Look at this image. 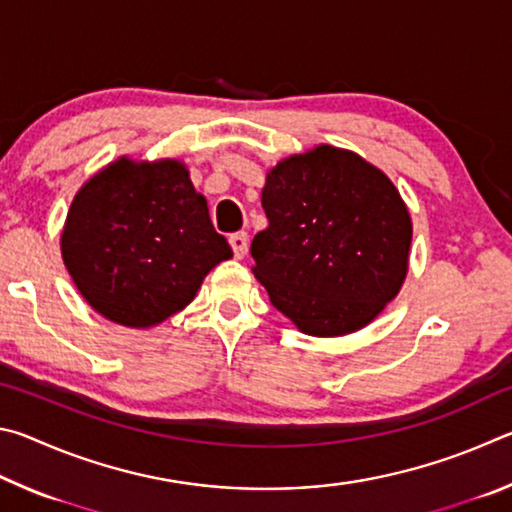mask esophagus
I'll return each instance as SVG.
<instances>
[{
  "instance_id": "34e87169",
  "label": "esophagus",
  "mask_w": 512,
  "mask_h": 512,
  "mask_svg": "<svg viewBox=\"0 0 512 512\" xmlns=\"http://www.w3.org/2000/svg\"><path fill=\"white\" fill-rule=\"evenodd\" d=\"M230 246L235 250V257L241 259L248 253V235L246 232H235V235H230Z\"/></svg>"
}]
</instances>
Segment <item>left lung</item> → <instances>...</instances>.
<instances>
[{
    "label": "left lung",
    "instance_id": "obj_1",
    "mask_svg": "<svg viewBox=\"0 0 512 512\" xmlns=\"http://www.w3.org/2000/svg\"><path fill=\"white\" fill-rule=\"evenodd\" d=\"M266 230L250 246L273 307L311 336L368 325L400 291L411 216L384 173L318 146L282 160L262 189Z\"/></svg>",
    "mask_w": 512,
    "mask_h": 512
}]
</instances>
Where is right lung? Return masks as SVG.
I'll return each instance as SVG.
<instances>
[{
	"label": "right lung",
	"instance_id": "1",
	"mask_svg": "<svg viewBox=\"0 0 512 512\" xmlns=\"http://www.w3.org/2000/svg\"><path fill=\"white\" fill-rule=\"evenodd\" d=\"M63 259L83 298L110 320L151 327L192 302L203 277L232 257L207 201L180 162L126 158L76 194Z\"/></svg>",
	"mask_w": 512,
	"mask_h": 512
}]
</instances>
